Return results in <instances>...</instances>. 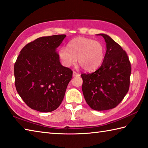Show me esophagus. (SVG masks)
Instances as JSON below:
<instances>
[{
  "mask_svg": "<svg viewBox=\"0 0 148 148\" xmlns=\"http://www.w3.org/2000/svg\"><path fill=\"white\" fill-rule=\"evenodd\" d=\"M80 74L79 73H77V72L73 71V76L74 77H77V76H79Z\"/></svg>",
  "mask_w": 148,
  "mask_h": 148,
  "instance_id": "esophagus-1",
  "label": "esophagus"
}]
</instances>
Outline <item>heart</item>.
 I'll list each match as a JSON object with an SVG mask.
<instances>
[{
	"instance_id": "obj_1",
	"label": "heart",
	"mask_w": 148,
	"mask_h": 148,
	"mask_svg": "<svg viewBox=\"0 0 148 148\" xmlns=\"http://www.w3.org/2000/svg\"><path fill=\"white\" fill-rule=\"evenodd\" d=\"M67 48L62 47L58 56L62 64L66 67L76 63L84 70L94 71L102 63L105 56V49L102 43L85 37H77L69 42Z\"/></svg>"
}]
</instances>
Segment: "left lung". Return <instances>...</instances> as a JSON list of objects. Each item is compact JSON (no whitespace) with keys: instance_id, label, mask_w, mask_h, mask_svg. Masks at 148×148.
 <instances>
[{"instance_id":"obj_1","label":"left lung","mask_w":148,"mask_h":148,"mask_svg":"<svg viewBox=\"0 0 148 148\" xmlns=\"http://www.w3.org/2000/svg\"><path fill=\"white\" fill-rule=\"evenodd\" d=\"M105 38L106 51L102 65L92 73L82 74V91L86 102L94 110L114 108L128 92L131 64L125 51L111 37Z\"/></svg>"}]
</instances>
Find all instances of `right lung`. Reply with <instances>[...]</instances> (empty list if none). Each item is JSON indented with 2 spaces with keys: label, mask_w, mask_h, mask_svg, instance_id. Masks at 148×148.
I'll use <instances>...</instances> for the list:
<instances>
[{
  "label": "right lung",
  "mask_w": 148,
  "mask_h": 148,
  "mask_svg": "<svg viewBox=\"0 0 148 148\" xmlns=\"http://www.w3.org/2000/svg\"><path fill=\"white\" fill-rule=\"evenodd\" d=\"M66 37L58 34L38 38L20 52L14 66L16 91L31 109L50 112L61 105L71 69L62 65L56 49Z\"/></svg>",
  "instance_id": "obj_1"
}]
</instances>
